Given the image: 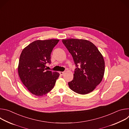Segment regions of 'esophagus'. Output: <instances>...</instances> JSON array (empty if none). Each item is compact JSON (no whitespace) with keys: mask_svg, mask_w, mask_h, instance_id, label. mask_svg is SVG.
<instances>
[{"mask_svg":"<svg viewBox=\"0 0 129 129\" xmlns=\"http://www.w3.org/2000/svg\"><path fill=\"white\" fill-rule=\"evenodd\" d=\"M59 73H60V74L61 75H63L64 74V73H65V72H64V71H63V72L60 71Z\"/></svg>","mask_w":129,"mask_h":129,"instance_id":"esophagus-1","label":"esophagus"}]
</instances>
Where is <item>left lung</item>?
<instances>
[{
	"mask_svg": "<svg viewBox=\"0 0 129 129\" xmlns=\"http://www.w3.org/2000/svg\"><path fill=\"white\" fill-rule=\"evenodd\" d=\"M62 42L72 55L77 68L71 90L80 94L93 91L102 82L105 72V61L102 53L91 42L84 39H63Z\"/></svg>",
	"mask_w": 129,
	"mask_h": 129,
	"instance_id": "left-lung-1",
	"label": "left lung"
}]
</instances>
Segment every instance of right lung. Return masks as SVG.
<instances>
[{"instance_id":"1","label":"right lung","mask_w":129,"mask_h":129,"mask_svg":"<svg viewBox=\"0 0 129 129\" xmlns=\"http://www.w3.org/2000/svg\"><path fill=\"white\" fill-rule=\"evenodd\" d=\"M59 40H38L25 47L21 52L18 71L20 79L31 93L36 96L47 94L53 88L60 74L46 70L50 63V54Z\"/></svg>"}]
</instances>
